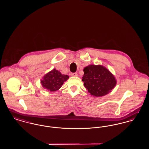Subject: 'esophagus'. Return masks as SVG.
<instances>
[{
    "instance_id": "esophagus-1",
    "label": "esophagus",
    "mask_w": 149,
    "mask_h": 149,
    "mask_svg": "<svg viewBox=\"0 0 149 149\" xmlns=\"http://www.w3.org/2000/svg\"><path fill=\"white\" fill-rule=\"evenodd\" d=\"M71 77H78V75L77 74V73H75V72H74V73H71Z\"/></svg>"
}]
</instances>
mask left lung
I'll list each match as a JSON object with an SVG mask.
<instances>
[{
  "mask_svg": "<svg viewBox=\"0 0 149 149\" xmlns=\"http://www.w3.org/2000/svg\"><path fill=\"white\" fill-rule=\"evenodd\" d=\"M82 81L88 92L94 97L106 95L113 89L117 80L113 74L101 65H89L83 69Z\"/></svg>",
  "mask_w": 149,
  "mask_h": 149,
  "instance_id": "8db88e82",
  "label": "left lung"
}]
</instances>
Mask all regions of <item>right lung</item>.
<instances>
[{"label":"right lung","mask_w":149,"mask_h":149,"mask_svg":"<svg viewBox=\"0 0 149 149\" xmlns=\"http://www.w3.org/2000/svg\"><path fill=\"white\" fill-rule=\"evenodd\" d=\"M69 78L68 75L62 74L54 69L44 75L41 80V84L45 89L50 92H55L58 90Z\"/></svg>","instance_id":"obj_1"}]
</instances>
